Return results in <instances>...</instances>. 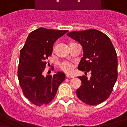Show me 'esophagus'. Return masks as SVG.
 Listing matches in <instances>:
<instances>
[{"mask_svg": "<svg viewBox=\"0 0 127 127\" xmlns=\"http://www.w3.org/2000/svg\"><path fill=\"white\" fill-rule=\"evenodd\" d=\"M66 78H74V76H70V75H68V74H66Z\"/></svg>", "mask_w": 127, "mask_h": 127, "instance_id": "obj_1", "label": "esophagus"}]
</instances>
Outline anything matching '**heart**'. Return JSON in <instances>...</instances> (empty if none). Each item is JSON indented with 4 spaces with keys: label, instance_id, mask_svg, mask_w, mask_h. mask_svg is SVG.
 Instances as JSON below:
<instances>
[{
    "label": "heart",
    "instance_id": "obj_1",
    "mask_svg": "<svg viewBox=\"0 0 127 127\" xmlns=\"http://www.w3.org/2000/svg\"><path fill=\"white\" fill-rule=\"evenodd\" d=\"M60 68L62 70H63L64 72H65L68 74H70L73 72L74 65L72 63H70V62L64 61L62 62L60 64Z\"/></svg>",
    "mask_w": 127,
    "mask_h": 127
}]
</instances>
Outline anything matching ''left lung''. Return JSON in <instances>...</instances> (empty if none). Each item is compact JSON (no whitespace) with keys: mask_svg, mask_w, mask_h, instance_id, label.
<instances>
[{"mask_svg":"<svg viewBox=\"0 0 127 127\" xmlns=\"http://www.w3.org/2000/svg\"><path fill=\"white\" fill-rule=\"evenodd\" d=\"M67 35L79 42L83 56L78 69L90 72L89 80L79 76L81 85L76 95L83 102L91 106L103 102L111 95L117 79V57L108 36L96 29L73 31Z\"/></svg>","mask_w":127,"mask_h":127,"instance_id":"8db88e82","label":"left lung"}]
</instances>
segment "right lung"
Here are the masks:
<instances>
[{"label": "right lung", "instance_id": "add662e5", "mask_svg": "<svg viewBox=\"0 0 127 127\" xmlns=\"http://www.w3.org/2000/svg\"><path fill=\"white\" fill-rule=\"evenodd\" d=\"M67 32L39 28L29 34L21 49L17 71L19 85L25 97L36 106L49 104L65 79V74L61 72L46 77L43 72L47 64L46 59L53 51V44Z\"/></svg>", "mask_w": 127, "mask_h": 127}]
</instances>
